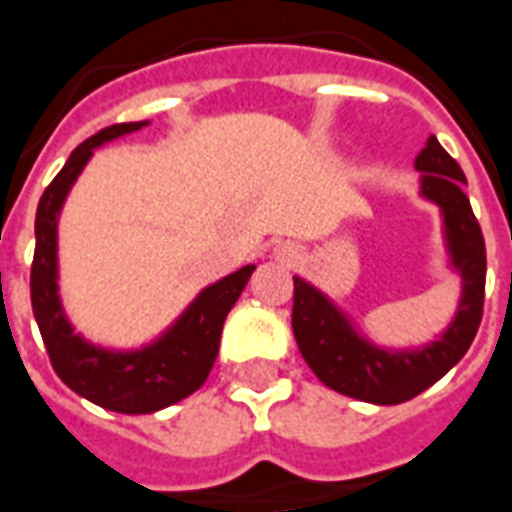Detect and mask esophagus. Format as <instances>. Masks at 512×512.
Segmentation results:
<instances>
[{
	"instance_id": "1",
	"label": "esophagus",
	"mask_w": 512,
	"mask_h": 512,
	"mask_svg": "<svg viewBox=\"0 0 512 512\" xmlns=\"http://www.w3.org/2000/svg\"><path fill=\"white\" fill-rule=\"evenodd\" d=\"M275 259L280 261V264H285V267H293V264L301 259V251L293 243H283L275 248Z\"/></svg>"
}]
</instances>
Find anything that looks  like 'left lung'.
I'll list each match as a JSON object with an SVG mask.
<instances>
[{
    "instance_id": "left-lung-1",
    "label": "left lung",
    "mask_w": 512,
    "mask_h": 512,
    "mask_svg": "<svg viewBox=\"0 0 512 512\" xmlns=\"http://www.w3.org/2000/svg\"><path fill=\"white\" fill-rule=\"evenodd\" d=\"M414 165L422 173L419 194L441 208L449 264L462 277L457 315L435 342L414 350H384L358 334L352 320L326 293L293 277L291 326L301 358L326 387L376 406H395L417 398L449 374L470 350L483 315L486 245L470 200L462 192L467 184L465 173L435 136L427 138Z\"/></svg>"
}]
</instances>
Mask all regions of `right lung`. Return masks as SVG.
<instances>
[{
    "label": "right lung",
    "mask_w": 512,
    "mask_h": 512,
    "mask_svg": "<svg viewBox=\"0 0 512 512\" xmlns=\"http://www.w3.org/2000/svg\"><path fill=\"white\" fill-rule=\"evenodd\" d=\"M144 125L149 122H120L82 141L45 189L34 221L31 307L50 363L77 395L117 414H152L200 390L219 355L224 320L256 269L248 264L202 288L168 331L138 350H106L74 334L58 296V216L95 149Z\"/></svg>",
    "instance_id": "obj_1"
}]
</instances>
